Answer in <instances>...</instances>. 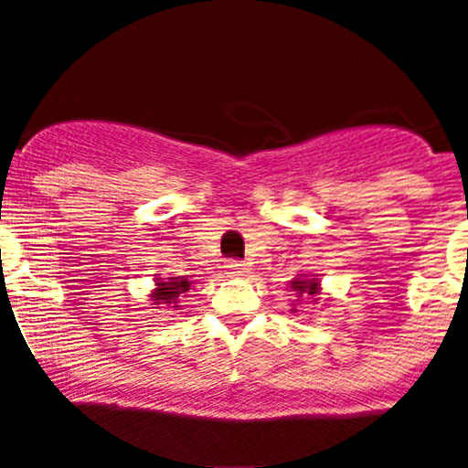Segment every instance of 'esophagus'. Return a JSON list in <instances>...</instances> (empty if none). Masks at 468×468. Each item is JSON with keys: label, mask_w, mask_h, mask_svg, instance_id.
I'll use <instances>...</instances> for the list:
<instances>
[{"label": "esophagus", "mask_w": 468, "mask_h": 468, "mask_svg": "<svg viewBox=\"0 0 468 468\" xmlns=\"http://www.w3.org/2000/svg\"><path fill=\"white\" fill-rule=\"evenodd\" d=\"M224 268H226V274H230V277H239V274L247 272V265L239 263V261H229Z\"/></svg>", "instance_id": "1"}]
</instances>
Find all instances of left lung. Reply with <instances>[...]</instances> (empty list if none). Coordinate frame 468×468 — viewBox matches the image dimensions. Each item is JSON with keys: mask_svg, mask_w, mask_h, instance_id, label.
Wrapping results in <instances>:
<instances>
[{"mask_svg": "<svg viewBox=\"0 0 468 468\" xmlns=\"http://www.w3.org/2000/svg\"><path fill=\"white\" fill-rule=\"evenodd\" d=\"M288 286L295 293V298H309L312 303H316V295L321 293V282H318L316 274H298L293 282H288ZM291 312H298V309H291Z\"/></svg>", "mask_w": 468, "mask_h": 468, "instance_id": "left-lung-1", "label": "left lung"}]
</instances>
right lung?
I'll list each match as a JSON object with an SVG mask.
<instances>
[{
	"instance_id": "obj_1",
	"label": "right lung",
	"mask_w": 468,
	"mask_h": 468,
	"mask_svg": "<svg viewBox=\"0 0 468 468\" xmlns=\"http://www.w3.org/2000/svg\"><path fill=\"white\" fill-rule=\"evenodd\" d=\"M191 286H194V282H189V279L185 277H156L154 288H152V293L147 295V298L152 300V304H154L152 309H180V298H185V295L189 293Z\"/></svg>"
}]
</instances>
